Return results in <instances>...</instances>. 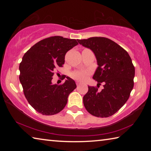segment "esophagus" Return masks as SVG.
Segmentation results:
<instances>
[{"label": "esophagus", "mask_w": 151, "mask_h": 151, "mask_svg": "<svg viewBox=\"0 0 151 151\" xmlns=\"http://www.w3.org/2000/svg\"><path fill=\"white\" fill-rule=\"evenodd\" d=\"M76 85H77V86L80 85H81V82H79V81H76Z\"/></svg>", "instance_id": "1"}]
</instances>
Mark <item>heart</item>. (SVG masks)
Instances as JSON below:
<instances>
[{
	"label": "heart",
	"instance_id": "obj_1",
	"mask_svg": "<svg viewBox=\"0 0 151 151\" xmlns=\"http://www.w3.org/2000/svg\"><path fill=\"white\" fill-rule=\"evenodd\" d=\"M89 75L88 70H76L72 73V77L78 81H84Z\"/></svg>",
	"mask_w": 151,
	"mask_h": 151
}]
</instances>
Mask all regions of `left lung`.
I'll list each match as a JSON object with an SVG mask.
<instances>
[{
	"instance_id": "left-lung-1",
	"label": "left lung",
	"mask_w": 151,
	"mask_h": 151,
	"mask_svg": "<svg viewBox=\"0 0 151 151\" xmlns=\"http://www.w3.org/2000/svg\"><path fill=\"white\" fill-rule=\"evenodd\" d=\"M79 44L90 48L96 56L98 68L93 76L97 86L103 83L101 92L88 86L83 97L85 109L96 117L113 115L126 103L134 86V66L126 50L105 37L78 39Z\"/></svg>"
}]
</instances>
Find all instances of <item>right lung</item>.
<instances>
[{"instance_id": "obj_1", "label": "right lung", "mask_w": 151, "mask_h": 151, "mask_svg": "<svg viewBox=\"0 0 151 151\" xmlns=\"http://www.w3.org/2000/svg\"><path fill=\"white\" fill-rule=\"evenodd\" d=\"M77 45L76 39L48 37L33 45L22 57L19 80L24 94L32 108L43 115L62 111L69 94L76 87L75 82L68 76L61 85H52L51 81L56 68L65 64L66 53Z\"/></svg>"}]
</instances>
